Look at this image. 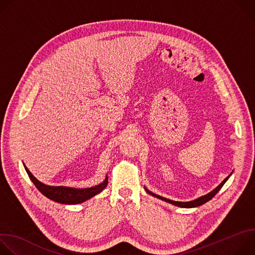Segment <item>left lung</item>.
<instances>
[{
  "label": "left lung",
  "mask_w": 255,
  "mask_h": 255,
  "mask_svg": "<svg viewBox=\"0 0 255 255\" xmlns=\"http://www.w3.org/2000/svg\"><path fill=\"white\" fill-rule=\"evenodd\" d=\"M230 175H231V174H230ZM230 175H228V176L222 181V183H221L219 186H218L215 190H213L211 193H209V194H207V195H205V196H203V197H201V198H199V199H197V200H195V201H191V202H175V201H171V200L162 198V197H160V196H158V195H155V194L149 192V191L146 190V189H145V190H146V192H147L148 194H150L151 196H153V197H155V198H157V199H160V200H162V201H165V202H167V203H170V204H172V205H174V206L181 207V208H195V207H199V206H201V205L207 203V202L210 201L213 197H215V195H216L218 192H219V191L221 190V188L224 186V184L226 183L227 179L229 178Z\"/></svg>",
  "instance_id": "1"
}]
</instances>
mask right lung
I'll list each match as a JSON object with an SVG mask.
<instances>
[{"label":"right lung","instance_id":"right-lung-1","mask_svg":"<svg viewBox=\"0 0 255 255\" xmlns=\"http://www.w3.org/2000/svg\"><path fill=\"white\" fill-rule=\"evenodd\" d=\"M25 166V165H24ZM25 169L30 177V179L33 181V184L35 187L38 189V191L47 197L48 199L61 203V204H67V205H72V204H80L83 203L95 195L99 194L102 192L108 185V177L104 180V183H102L99 186L92 187L89 189H72V188H66V187H50L46 186L40 181L34 177V175L29 171V169L25 166Z\"/></svg>","mask_w":255,"mask_h":255}]
</instances>
